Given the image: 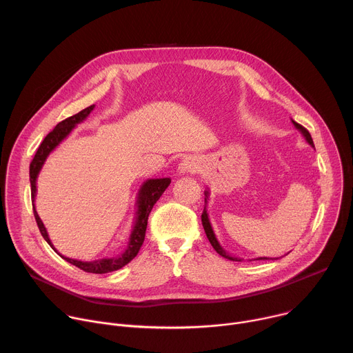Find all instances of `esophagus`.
<instances>
[{
    "label": "esophagus",
    "mask_w": 353,
    "mask_h": 353,
    "mask_svg": "<svg viewBox=\"0 0 353 353\" xmlns=\"http://www.w3.org/2000/svg\"><path fill=\"white\" fill-rule=\"evenodd\" d=\"M198 170H199V161L194 157L184 158L179 165V173H183V174H192V173H196Z\"/></svg>",
    "instance_id": "obj_1"
}]
</instances>
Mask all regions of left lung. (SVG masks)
<instances>
[{
  "instance_id": "8db88e82",
  "label": "left lung",
  "mask_w": 353,
  "mask_h": 353,
  "mask_svg": "<svg viewBox=\"0 0 353 353\" xmlns=\"http://www.w3.org/2000/svg\"><path fill=\"white\" fill-rule=\"evenodd\" d=\"M292 123H293L294 128H296L301 135H303V138L306 139V142H307L310 146H313V148H314V143H313V139H312L310 132H309L305 127H301L300 124H297L296 121H293V120H292ZM204 194H205V207H204V212H203V215H201V221H203V226H204V230H205V234H207V237H208L210 243L212 244V247L215 248V251H216V253H218L219 256H222V257H225V259H228V260H230V261H243L241 259H239V257H233V256H230L229 253H226L225 248L219 244V241H218V239H216V236H215V233H214L212 225H211V222H210L208 211H207V204H208V198H210V191H208V190H205V191H204ZM254 260H278V259L259 257V259H254Z\"/></svg>"
}]
</instances>
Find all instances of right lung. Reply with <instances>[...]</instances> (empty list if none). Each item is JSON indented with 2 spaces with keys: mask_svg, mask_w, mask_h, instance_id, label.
Instances as JSON below:
<instances>
[{
  "mask_svg": "<svg viewBox=\"0 0 353 353\" xmlns=\"http://www.w3.org/2000/svg\"><path fill=\"white\" fill-rule=\"evenodd\" d=\"M94 109V105L83 109L82 112H79L78 114H74L65 120H63L61 123H59L56 125V128L48 132L46 135V138L43 139V142L40 143L37 152L30 163L29 168V177H30V188H32V204H33V212H34V219L37 222L39 230L41 233V236L44 237V240L54 248L52 240L48 237V233L46 230V226L43 225L36 207H34V198H36V181H37V176L47 159V157L53 152V150L71 134V131L77 127V124L82 123L89 114L90 112ZM170 179L169 177H163V179H148L146 181H143V184L141 185L138 195H137V212H135V218H134V223H132V230L131 234L128 237V243L125 250L123 251L121 254L114 256V257H108V259H100L96 261H81V260H74V259H68L61 256L59 251L56 250V253H59L65 261H68L70 264L81 268L85 272H90V274H108L112 271H117L120 268H123L124 265H127L137 254L138 251L143 243L145 239V232H146V225H148V216L152 211L154 205L157 204V201L161 198V195L165 192V190L169 187L170 184Z\"/></svg>",
  "mask_w": 353,
  "mask_h": 353,
  "instance_id": "add662e5",
  "label": "right lung"
}]
</instances>
